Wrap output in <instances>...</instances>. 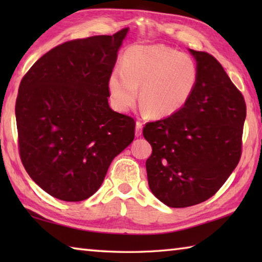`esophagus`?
<instances>
[{
    "instance_id": "obj_1",
    "label": "esophagus",
    "mask_w": 262,
    "mask_h": 262,
    "mask_svg": "<svg viewBox=\"0 0 262 262\" xmlns=\"http://www.w3.org/2000/svg\"><path fill=\"white\" fill-rule=\"evenodd\" d=\"M142 127H143V125H142V122L137 121L136 122V127H135V135L136 136H140L142 134Z\"/></svg>"
}]
</instances>
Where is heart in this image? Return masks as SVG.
<instances>
[{"mask_svg":"<svg viewBox=\"0 0 262 262\" xmlns=\"http://www.w3.org/2000/svg\"><path fill=\"white\" fill-rule=\"evenodd\" d=\"M198 79V68L187 54L163 45L133 46L125 52L121 68L108 77V92L115 110H129L139 96L155 118L168 117L187 104Z\"/></svg>","mask_w":262,"mask_h":262,"instance_id":"b5f03b06","label":"heart"}]
</instances>
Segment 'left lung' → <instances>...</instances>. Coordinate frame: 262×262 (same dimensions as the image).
Masks as SVG:
<instances>
[{"instance_id":"8db88e82","label":"left lung","mask_w":262,"mask_h":262,"mask_svg":"<svg viewBox=\"0 0 262 262\" xmlns=\"http://www.w3.org/2000/svg\"><path fill=\"white\" fill-rule=\"evenodd\" d=\"M198 79L178 112L148 122L143 136L152 147L148 183L164 205L185 208L208 200L236 168L242 156L246 105L214 56L189 50Z\"/></svg>"}]
</instances>
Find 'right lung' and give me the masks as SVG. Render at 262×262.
<instances>
[{
  "label": "right lung",
  "mask_w": 262,
  "mask_h": 262,
  "mask_svg": "<svg viewBox=\"0 0 262 262\" xmlns=\"http://www.w3.org/2000/svg\"><path fill=\"white\" fill-rule=\"evenodd\" d=\"M128 32L61 43L21 79L16 122L21 163L39 187L62 201H83L135 135L134 119L108 105V77Z\"/></svg>",
  "instance_id": "obj_1"
}]
</instances>
